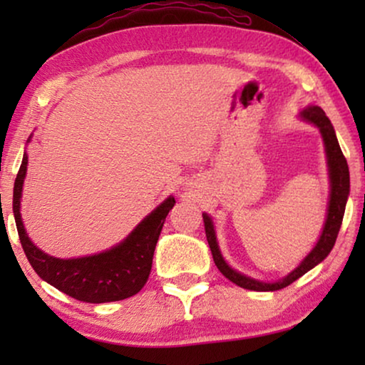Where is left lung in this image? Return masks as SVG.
<instances>
[{
  "label": "left lung",
  "instance_id": "8db88e82",
  "mask_svg": "<svg viewBox=\"0 0 365 365\" xmlns=\"http://www.w3.org/2000/svg\"><path fill=\"white\" fill-rule=\"evenodd\" d=\"M299 118L302 121L309 124H314L321 133L322 141H324V151H326L327 159V173H329V202H327V216L326 222H324L322 232L319 236V241L316 246L312 247V251L307 254L306 257L299 262L296 269H292L287 276L277 281L269 282V281H259V279L249 277L246 274L232 269L224 259L221 249H219V242L216 237V227H214L212 217L207 212H202L204 219V227H206V237L211 247L212 259L216 262L219 271L222 272V276H226L229 281L237 284L239 287L249 289V291H259V292H269V291H279V289L287 287L289 284L297 281L299 277L304 276L307 271H311L312 267H316L317 264H321L324 259L329 256V252L332 251L334 244H336L339 229H341L344 211H346V204L349 197V191H351V179H349V166L346 158L339 146L336 131L331 119L326 116V113L322 111L319 106H306L299 111Z\"/></svg>",
  "mask_w": 365,
  "mask_h": 365
}]
</instances>
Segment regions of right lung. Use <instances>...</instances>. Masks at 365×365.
Masks as SVG:
<instances>
[{
    "label": "right lung",
    "mask_w": 365,
    "mask_h": 365,
    "mask_svg": "<svg viewBox=\"0 0 365 365\" xmlns=\"http://www.w3.org/2000/svg\"><path fill=\"white\" fill-rule=\"evenodd\" d=\"M33 136V134H31ZM28 138V143L31 141ZM28 171V154H23L13 189V214L29 264L43 281L78 301L103 304L123 301L138 294L146 284L159 234L176 199L169 196L148 214L126 239L106 251L84 257L61 259L49 256L29 239L21 217L23 184Z\"/></svg>",
    "instance_id": "1"
}]
</instances>
